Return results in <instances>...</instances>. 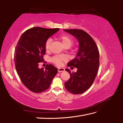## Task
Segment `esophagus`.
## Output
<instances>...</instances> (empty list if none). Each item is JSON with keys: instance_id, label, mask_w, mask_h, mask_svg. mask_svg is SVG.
<instances>
[{"instance_id": "1", "label": "esophagus", "mask_w": 123, "mask_h": 123, "mask_svg": "<svg viewBox=\"0 0 123 123\" xmlns=\"http://www.w3.org/2000/svg\"><path fill=\"white\" fill-rule=\"evenodd\" d=\"M58 71L59 72H63L64 71V68H58Z\"/></svg>"}]
</instances>
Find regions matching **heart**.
I'll return each instance as SVG.
<instances>
[{"label":"heart","instance_id":"heart-1","mask_svg":"<svg viewBox=\"0 0 123 123\" xmlns=\"http://www.w3.org/2000/svg\"><path fill=\"white\" fill-rule=\"evenodd\" d=\"M60 40L61 41L62 45L64 48L68 47L70 48L73 43V41L72 39L68 36H63L60 38ZM52 42L51 38H49L46 41L45 44V48L46 51H48L49 49L51 43ZM67 60V57L63 55H56L52 57L51 59V61L54 63L57 66H61L62 63V62L66 61Z\"/></svg>","mask_w":123,"mask_h":123}]
</instances>
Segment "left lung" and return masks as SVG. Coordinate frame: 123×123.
I'll return each mask as SVG.
<instances>
[{
	"label": "left lung",
	"mask_w": 123,
	"mask_h": 123,
	"mask_svg": "<svg viewBox=\"0 0 123 123\" xmlns=\"http://www.w3.org/2000/svg\"><path fill=\"white\" fill-rule=\"evenodd\" d=\"M79 42V49L75 58L70 61L68 67L77 68L76 72L71 73L65 69L70 78L64 83L66 89L73 94H81L89 88L95 79L99 66V53L95 42L89 34L81 30H64Z\"/></svg>",
	"instance_id": "8db88e82"
}]
</instances>
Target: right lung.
Returning <instances> with one entry per match:
<instances>
[{
    "instance_id": "1",
    "label": "right lung",
    "mask_w": 123,
    "mask_h": 123,
    "mask_svg": "<svg viewBox=\"0 0 123 123\" xmlns=\"http://www.w3.org/2000/svg\"><path fill=\"white\" fill-rule=\"evenodd\" d=\"M59 28L35 27L26 31L20 36L15 48V68L20 80L32 92H43L49 87L57 69L52 64L40 69L38 63L43 61L47 40Z\"/></svg>"
}]
</instances>
